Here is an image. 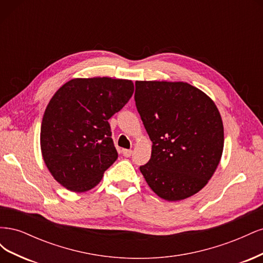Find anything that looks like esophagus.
<instances>
[{
	"label": "esophagus",
	"mask_w": 263,
	"mask_h": 263,
	"mask_svg": "<svg viewBox=\"0 0 263 263\" xmlns=\"http://www.w3.org/2000/svg\"><path fill=\"white\" fill-rule=\"evenodd\" d=\"M133 154V150H129V149H124L123 150V155L126 157V158H129Z\"/></svg>",
	"instance_id": "obj_1"
}]
</instances>
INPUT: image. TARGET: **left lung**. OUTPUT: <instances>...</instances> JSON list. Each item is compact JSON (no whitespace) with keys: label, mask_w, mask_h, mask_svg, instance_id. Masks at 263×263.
Wrapping results in <instances>:
<instances>
[{"label":"left lung","mask_w":263,"mask_h":263,"mask_svg":"<svg viewBox=\"0 0 263 263\" xmlns=\"http://www.w3.org/2000/svg\"><path fill=\"white\" fill-rule=\"evenodd\" d=\"M135 102L153 141L140 172L166 201L184 200L202 190L220 161L224 127L215 103L184 82L136 81Z\"/></svg>","instance_id":"left-lung-1"}]
</instances>
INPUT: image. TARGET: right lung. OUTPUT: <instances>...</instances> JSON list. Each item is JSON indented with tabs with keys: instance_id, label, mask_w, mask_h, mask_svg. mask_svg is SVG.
Masks as SVG:
<instances>
[{
	"instance_id": "1",
	"label": "right lung",
	"mask_w": 263,
	"mask_h": 263,
	"mask_svg": "<svg viewBox=\"0 0 263 263\" xmlns=\"http://www.w3.org/2000/svg\"><path fill=\"white\" fill-rule=\"evenodd\" d=\"M134 93L130 80L73 79L54 93L41 128L47 168L62 186L85 192L98 185L118 157L108 119Z\"/></svg>"
}]
</instances>
